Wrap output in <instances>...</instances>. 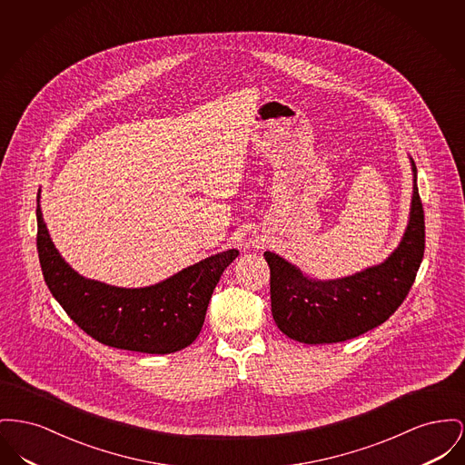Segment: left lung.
Wrapping results in <instances>:
<instances>
[{
  "label": "left lung",
  "instance_id": "obj_1",
  "mask_svg": "<svg viewBox=\"0 0 465 465\" xmlns=\"http://www.w3.org/2000/svg\"><path fill=\"white\" fill-rule=\"evenodd\" d=\"M412 166L410 221L397 249L380 265L318 281L265 251L271 267V302L277 328L303 344H330L358 337L384 323L404 302L425 251V216Z\"/></svg>",
  "mask_w": 465,
  "mask_h": 465
}]
</instances>
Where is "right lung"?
I'll use <instances>...</instances> for the list:
<instances>
[{"mask_svg": "<svg viewBox=\"0 0 465 465\" xmlns=\"http://www.w3.org/2000/svg\"><path fill=\"white\" fill-rule=\"evenodd\" d=\"M36 249L44 279L66 314L98 342L138 353H175L198 337L221 273L237 249L213 254L158 284L117 288L85 279L55 249L36 200Z\"/></svg>", "mask_w": 465, "mask_h": 465, "instance_id": "add662e5", "label": "right lung"}]
</instances>
